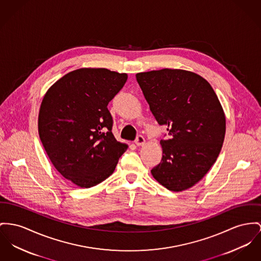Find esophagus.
<instances>
[{"mask_svg": "<svg viewBox=\"0 0 261 261\" xmlns=\"http://www.w3.org/2000/svg\"><path fill=\"white\" fill-rule=\"evenodd\" d=\"M144 143H145V139H144L142 136H139L137 139H136V144L138 146H142Z\"/></svg>", "mask_w": 261, "mask_h": 261, "instance_id": "obj_1", "label": "esophagus"}]
</instances>
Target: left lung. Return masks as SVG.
I'll return each instance as SVG.
<instances>
[{
	"label": "left lung",
	"instance_id": "1",
	"mask_svg": "<svg viewBox=\"0 0 261 261\" xmlns=\"http://www.w3.org/2000/svg\"><path fill=\"white\" fill-rule=\"evenodd\" d=\"M150 111L168 138L160 140L161 162L151 174L162 186L184 191L197 184L216 162L226 134V117L208 81L187 70L137 74Z\"/></svg>",
	"mask_w": 261,
	"mask_h": 261
}]
</instances>
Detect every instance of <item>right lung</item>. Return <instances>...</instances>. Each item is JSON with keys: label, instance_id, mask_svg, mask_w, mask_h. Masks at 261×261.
<instances>
[{"label": "right lung", "instance_id": "1", "mask_svg": "<svg viewBox=\"0 0 261 261\" xmlns=\"http://www.w3.org/2000/svg\"><path fill=\"white\" fill-rule=\"evenodd\" d=\"M127 75L106 68H80L45 93L38 134L53 166L81 188L103 182L115 171L127 144L115 139L107 106Z\"/></svg>", "mask_w": 261, "mask_h": 261}]
</instances>
